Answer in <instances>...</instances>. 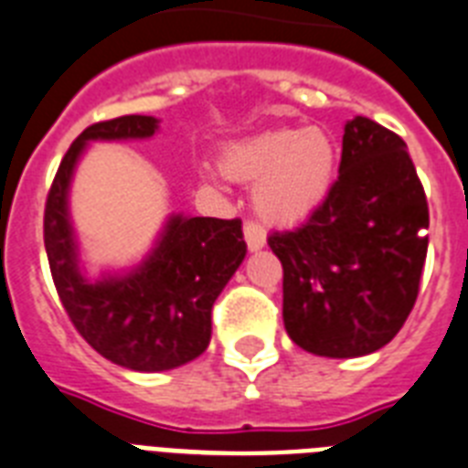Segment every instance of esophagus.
Instances as JSON below:
<instances>
[{
	"label": "esophagus",
	"instance_id": "obj_1",
	"mask_svg": "<svg viewBox=\"0 0 468 468\" xmlns=\"http://www.w3.org/2000/svg\"><path fill=\"white\" fill-rule=\"evenodd\" d=\"M245 242L250 252L261 250V247L267 245V233H264V228L257 226V223H245Z\"/></svg>",
	"mask_w": 468,
	"mask_h": 468
}]
</instances>
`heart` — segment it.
<instances>
[{"label":"heart","instance_id":"obj_1","mask_svg":"<svg viewBox=\"0 0 468 468\" xmlns=\"http://www.w3.org/2000/svg\"><path fill=\"white\" fill-rule=\"evenodd\" d=\"M336 144L322 127H283L226 148L228 177L252 185L254 211L269 223H295L324 204L336 177Z\"/></svg>","mask_w":468,"mask_h":468}]
</instances>
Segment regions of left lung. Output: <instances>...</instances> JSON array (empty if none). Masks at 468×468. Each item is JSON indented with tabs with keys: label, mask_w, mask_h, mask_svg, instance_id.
Returning a JSON list of instances; mask_svg holds the SVG:
<instances>
[{
	"label": "left lung",
	"mask_w": 468,
	"mask_h": 468,
	"mask_svg": "<svg viewBox=\"0 0 468 468\" xmlns=\"http://www.w3.org/2000/svg\"><path fill=\"white\" fill-rule=\"evenodd\" d=\"M428 201L401 136L353 117L339 180L293 230L269 235L283 267V324L307 353L358 358L397 336L419 295Z\"/></svg>",
	"instance_id": "left-lung-1"
}]
</instances>
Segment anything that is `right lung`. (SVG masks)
<instances>
[{
	"label": "right lung",
	"mask_w": 468,
	"mask_h": 468,
	"mask_svg": "<svg viewBox=\"0 0 468 468\" xmlns=\"http://www.w3.org/2000/svg\"><path fill=\"white\" fill-rule=\"evenodd\" d=\"M161 120L124 115L90 124L59 163L45 204V252L69 320L102 358L163 372L199 358L211 341V307L242 264V221L170 214L142 261L90 279L69 211L76 165L90 142L151 139Z\"/></svg>",
	"instance_id": "obj_1"
}]
</instances>
